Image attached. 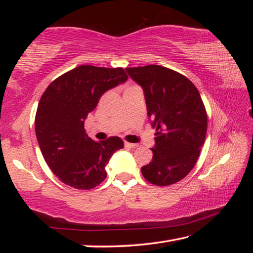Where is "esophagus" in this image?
I'll return each instance as SVG.
<instances>
[{"label":"esophagus","instance_id":"34e87169","mask_svg":"<svg viewBox=\"0 0 253 253\" xmlns=\"http://www.w3.org/2000/svg\"><path fill=\"white\" fill-rule=\"evenodd\" d=\"M125 146L128 147V148H136L138 145L137 144H132V143H128V142H125Z\"/></svg>","mask_w":253,"mask_h":253}]
</instances>
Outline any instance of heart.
<instances>
[{"instance_id": "b5f03b06", "label": "heart", "mask_w": 253, "mask_h": 253, "mask_svg": "<svg viewBox=\"0 0 253 253\" xmlns=\"http://www.w3.org/2000/svg\"><path fill=\"white\" fill-rule=\"evenodd\" d=\"M136 87H137V85H129V87L126 88V90H127V89H131V88H136Z\"/></svg>"}]
</instances>
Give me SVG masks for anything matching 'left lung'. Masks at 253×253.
Returning a JSON list of instances; mask_svg holds the SVG:
<instances>
[{
	"mask_svg": "<svg viewBox=\"0 0 253 253\" xmlns=\"http://www.w3.org/2000/svg\"><path fill=\"white\" fill-rule=\"evenodd\" d=\"M142 85L147 115L156 127L153 160L142 168L149 183L166 186L181 181L198 162L208 127L202 98L191 80L169 68H126Z\"/></svg>",
	"mask_w": 253,
	"mask_h": 253,
	"instance_id": "obj_1",
	"label": "left lung"
}]
</instances>
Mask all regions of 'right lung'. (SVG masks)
Returning a JSON list of instances; mask_svg holds the SVG:
<instances>
[{
    "label": "right lung",
    "instance_id": "obj_1",
    "mask_svg": "<svg viewBox=\"0 0 253 253\" xmlns=\"http://www.w3.org/2000/svg\"><path fill=\"white\" fill-rule=\"evenodd\" d=\"M128 79L123 68L79 66L45 89L36 114V134L44 161L66 185L90 190L106 178V165L124 147L119 137L95 142L84 119L102 93Z\"/></svg>",
    "mask_w": 253,
    "mask_h": 253
}]
</instances>
